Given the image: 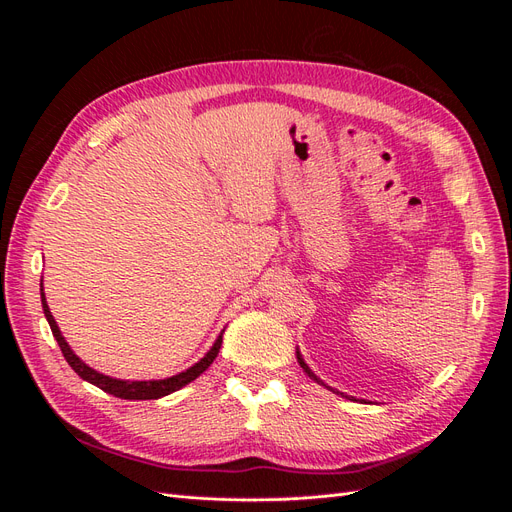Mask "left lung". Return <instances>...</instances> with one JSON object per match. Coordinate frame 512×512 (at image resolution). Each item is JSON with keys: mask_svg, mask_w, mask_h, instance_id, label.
Wrapping results in <instances>:
<instances>
[{"mask_svg": "<svg viewBox=\"0 0 512 512\" xmlns=\"http://www.w3.org/2000/svg\"><path fill=\"white\" fill-rule=\"evenodd\" d=\"M297 361H299V365L303 367V371H305V374H307L309 378H312V380H316L318 384H322V386H324V382H322V380H320V378H318V376L314 374V371H312V369H309V367H307V363L303 361V356H301V352H299V350H297ZM335 393H337V391H335ZM339 395H344V393H339ZM354 401H356V399H354Z\"/></svg>", "mask_w": 512, "mask_h": 512, "instance_id": "1", "label": "left lung"}]
</instances>
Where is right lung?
Wrapping results in <instances>:
<instances>
[{
    "mask_svg": "<svg viewBox=\"0 0 512 512\" xmlns=\"http://www.w3.org/2000/svg\"><path fill=\"white\" fill-rule=\"evenodd\" d=\"M40 297H42V309H44V316L46 320H49V327L53 331V337L57 339V344L61 348V352H64L68 365L79 374L83 380L96 384L98 389H102L104 393H111L115 397H121V399H160L164 395H170L179 391L181 386L190 384L192 380H196L203 371L213 363L215 356H218L220 348H222V335L224 331L218 335V339H215V344L211 346V350L200 359L198 363H194L192 367H188L185 371H181V374L177 376H170V378H164V380H117V378H111V376H104L100 374V371L91 369L89 365H85L79 356H76L72 352V348L68 346V342L64 339V335H61L57 322L51 314L49 305H46V299H44V290L40 288Z\"/></svg>",
    "mask_w": 512,
    "mask_h": 512,
    "instance_id": "add662e5",
    "label": "right lung"
}]
</instances>
